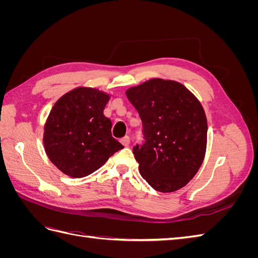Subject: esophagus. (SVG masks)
I'll return each instance as SVG.
<instances>
[{
  "mask_svg": "<svg viewBox=\"0 0 258 258\" xmlns=\"http://www.w3.org/2000/svg\"><path fill=\"white\" fill-rule=\"evenodd\" d=\"M120 143L123 145V146H128L130 144V138L128 136L123 137L121 140H120Z\"/></svg>",
  "mask_w": 258,
  "mask_h": 258,
  "instance_id": "34e87169",
  "label": "esophagus"
}]
</instances>
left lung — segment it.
<instances>
[{
	"label": "left lung",
	"instance_id": "8db88e82",
	"mask_svg": "<svg viewBox=\"0 0 258 258\" xmlns=\"http://www.w3.org/2000/svg\"><path fill=\"white\" fill-rule=\"evenodd\" d=\"M142 120L144 143L134 147L142 177L154 189L172 192L198 172L208 123L198 99L181 83L153 79L126 91Z\"/></svg>",
	"mask_w": 258,
	"mask_h": 258
}]
</instances>
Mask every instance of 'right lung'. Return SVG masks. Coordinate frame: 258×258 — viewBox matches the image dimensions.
Segmentation results:
<instances>
[{
	"instance_id": "add662e5",
	"label": "right lung",
	"mask_w": 258,
	"mask_h": 258,
	"mask_svg": "<svg viewBox=\"0 0 258 258\" xmlns=\"http://www.w3.org/2000/svg\"><path fill=\"white\" fill-rule=\"evenodd\" d=\"M106 93L79 87L52 106L44 127L50 161L64 174L84 177L95 172L123 146L112 137V121L103 115Z\"/></svg>"
}]
</instances>
